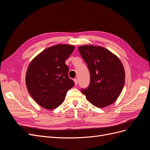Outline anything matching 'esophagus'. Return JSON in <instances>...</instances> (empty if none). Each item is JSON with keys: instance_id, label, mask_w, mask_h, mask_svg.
Segmentation results:
<instances>
[{"instance_id": "1", "label": "esophagus", "mask_w": 150, "mask_h": 150, "mask_svg": "<svg viewBox=\"0 0 150 150\" xmlns=\"http://www.w3.org/2000/svg\"><path fill=\"white\" fill-rule=\"evenodd\" d=\"M74 84L76 86L77 84H78V79H74Z\"/></svg>"}]
</instances>
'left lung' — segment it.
I'll return each mask as SVG.
<instances>
[{
    "instance_id": "left-lung-1",
    "label": "left lung",
    "mask_w": 150,
    "mask_h": 150,
    "mask_svg": "<svg viewBox=\"0 0 150 150\" xmlns=\"http://www.w3.org/2000/svg\"><path fill=\"white\" fill-rule=\"evenodd\" d=\"M79 52L90 72V84L81 89L86 99L98 108L115 103L124 87L125 71L118 57L101 46L84 45Z\"/></svg>"
}]
</instances>
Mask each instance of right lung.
<instances>
[{"label":"right lung","instance_id":"obj_1","mask_svg":"<svg viewBox=\"0 0 150 150\" xmlns=\"http://www.w3.org/2000/svg\"><path fill=\"white\" fill-rule=\"evenodd\" d=\"M74 48L73 45L57 44L44 49L30 62L25 84L39 106L47 110L57 108L64 102L67 91L74 86L65 62Z\"/></svg>","mask_w":150,"mask_h":150}]
</instances>
